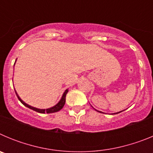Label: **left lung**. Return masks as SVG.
Instances as JSON below:
<instances>
[{
  "mask_svg": "<svg viewBox=\"0 0 153 153\" xmlns=\"http://www.w3.org/2000/svg\"><path fill=\"white\" fill-rule=\"evenodd\" d=\"M96 110H97V109H96ZM97 111H98V110H97ZM98 112H100V113H102V112H100V111H98ZM121 112H122V111H120V112H119V113H113V114H117V113H121Z\"/></svg>",
  "mask_w": 153,
  "mask_h": 153,
  "instance_id": "obj_1",
  "label": "left lung"
}]
</instances>
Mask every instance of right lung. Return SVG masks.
<instances>
[{"mask_svg": "<svg viewBox=\"0 0 153 153\" xmlns=\"http://www.w3.org/2000/svg\"><path fill=\"white\" fill-rule=\"evenodd\" d=\"M14 64H15V63H14ZM15 93H16V94H17V98H18L19 100L21 101V102H22V104H24V106H27V107L29 108V109H33V110H34V111L38 112V113H56V112L60 111V109L63 107L65 102H66V96H67V93H68V89L65 90V92L63 93V96H62L61 99H60V100L59 101V102H58L55 105V106H52V107H51V108H48V109H38V108H36V107H33V106H30V105L27 104L26 102H24V101H23L20 98V97L18 96V94L17 93V92L15 91Z\"/></svg>", "mask_w": 153, "mask_h": 153, "instance_id": "obj_1", "label": "right lung"}]
</instances>
